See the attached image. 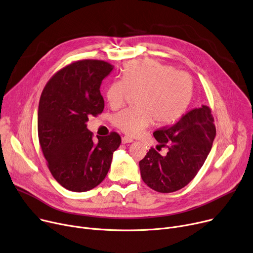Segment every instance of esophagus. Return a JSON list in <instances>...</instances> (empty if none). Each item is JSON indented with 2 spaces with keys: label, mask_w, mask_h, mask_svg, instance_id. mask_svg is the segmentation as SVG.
<instances>
[{
  "label": "esophagus",
  "mask_w": 253,
  "mask_h": 253,
  "mask_svg": "<svg viewBox=\"0 0 253 253\" xmlns=\"http://www.w3.org/2000/svg\"><path fill=\"white\" fill-rule=\"evenodd\" d=\"M132 141H133V139L130 138V137H128V136H123V137H122V142H123V143H130V142H132Z\"/></svg>",
  "instance_id": "34e87169"
}]
</instances>
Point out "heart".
<instances>
[{
    "instance_id": "b5f03b06",
    "label": "heart",
    "mask_w": 253,
    "mask_h": 253,
    "mask_svg": "<svg viewBox=\"0 0 253 253\" xmlns=\"http://www.w3.org/2000/svg\"><path fill=\"white\" fill-rule=\"evenodd\" d=\"M130 91L138 92V107L116 114L114 125L129 135H136L154 120L159 125H170L181 119L193 98L194 81L190 74L176 71L169 65L154 60L132 61L124 66L122 79L108 86L109 106H123Z\"/></svg>"
}]
</instances>
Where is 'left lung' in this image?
<instances>
[{
    "label": "left lung",
    "mask_w": 253,
    "mask_h": 253,
    "mask_svg": "<svg viewBox=\"0 0 253 253\" xmlns=\"http://www.w3.org/2000/svg\"><path fill=\"white\" fill-rule=\"evenodd\" d=\"M214 120L210 107L203 105L183 116L172 126L154 132L161 156L151 147L139 162L140 174L148 187L161 193L180 190L196 176L205 164L215 137Z\"/></svg>",
    "instance_id": "8db88e82"
}]
</instances>
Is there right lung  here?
<instances>
[{
	"instance_id": "obj_1",
	"label": "right lung",
	"mask_w": 253,
	"mask_h": 253,
	"mask_svg": "<svg viewBox=\"0 0 253 253\" xmlns=\"http://www.w3.org/2000/svg\"><path fill=\"white\" fill-rule=\"evenodd\" d=\"M113 66L100 60H79L50 78L42 92L39 140L49 172L66 189L88 191L106 178L121 136L111 132L97 136L86 128L88 117L105 107L99 87Z\"/></svg>"
}]
</instances>
